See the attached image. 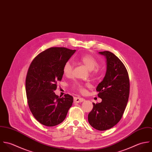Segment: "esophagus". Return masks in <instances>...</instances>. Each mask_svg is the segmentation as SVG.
<instances>
[{"label": "esophagus", "instance_id": "obj_1", "mask_svg": "<svg viewBox=\"0 0 152 152\" xmlns=\"http://www.w3.org/2000/svg\"><path fill=\"white\" fill-rule=\"evenodd\" d=\"M85 101V99L80 97H74V102L76 103H80Z\"/></svg>", "mask_w": 152, "mask_h": 152}]
</instances>
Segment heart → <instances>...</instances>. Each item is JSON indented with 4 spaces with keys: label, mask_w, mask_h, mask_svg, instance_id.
Returning <instances> with one entry per match:
<instances>
[{
    "label": "heart",
    "mask_w": 152,
    "mask_h": 152,
    "mask_svg": "<svg viewBox=\"0 0 152 152\" xmlns=\"http://www.w3.org/2000/svg\"><path fill=\"white\" fill-rule=\"evenodd\" d=\"M77 61L84 64L88 69H89L90 70H91L93 72V73H96L98 72L99 71L98 67H97L96 68L95 67L97 66L98 62L97 59L91 55L85 54L77 58ZM72 69H73V64L72 61H66V63L63 66V69L64 75L66 76H70L72 72ZM73 86L75 89L81 92H83L85 91L84 88V86L79 82L75 83Z\"/></svg>",
    "instance_id": "obj_1"
}]
</instances>
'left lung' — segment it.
<instances>
[{
    "instance_id": "obj_1",
    "label": "left lung",
    "mask_w": 152,
    "mask_h": 152,
    "mask_svg": "<svg viewBox=\"0 0 152 152\" xmlns=\"http://www.w3.org/2000/svg\"><path fill=\"white\" fill-rule=\"evenodd\" d=\"M106 58L107 70L96 91L102 102L94 103L88 115V121L98 130L113 127L121 121L126 109L130 91L128 72L124 64L113 53L100 52Z\"/></svg>"
}]
</instances>
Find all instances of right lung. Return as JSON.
Segmentation results:
<instances>
[{"instance_id":"1","label":"right lung","mask_w":152,"mask_h":152,"mask_svg":"<svg viewBox=\"0 0 152 152\" xmlns=\"http://www.w3.org/2000/svg\"><path fill=\"white\" fill-rule=\"evenodd\" d=\"M76 50L52 47L37 55L32 61L26 78L28 103L34 118L46 126L63 121L73 102L69 94L59 97L54 91L63 75V66Z\"/></svg>"}]
</instances>
